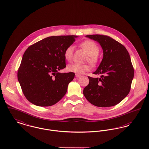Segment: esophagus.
<instances>
[{
	"mask_svg": "<svg viewBox=\"0 0 149 149\" xmlns=\"http://www.w3.org/2000/svg\"><path fill=\"white\" fill-rule=\"evenodd\" d=\"M80 77V75H79V74H75V77L76 78H79Z\"/></svg>",
	"mask_w": 149,
	"mask_h": 149,
	"instance_id": "obj_1",
	"label": "esophagus"
}]
</instances>
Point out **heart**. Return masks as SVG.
<instances>
[{"label": "heart", "mask_w": 149, "mask_h": 149, "mask_svg": "<svg viewBox=\"0 0 149 149\" xmlns=\"http://www.w3.org/2000/svg\"><path fill=\"white\" fill-rule=\"evenodd\" d=\"M80 46L87 52L89 57V61L92 63H95L97 61V56L100 53V48L98 45L93 41L86 40L80 44ZM74 50V46L73 45H68L64 51L65 58L70 61L72 60L73 52ZM91 66L89 64H80L77 63H73L69 64L67 69L70 72L81 74L91 70Z\"/></svg>", "instance_id": "b5f03b06"}]
</instances>
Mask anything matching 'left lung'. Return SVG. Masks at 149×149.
I'll use <instances>...</instances> for the list:
<instances>
[{"label": "left lung", "mask_w": 149, "mask_h": 149, "mask_svg": "<svg viewBox=\"0 0 149 149\" xmlns=\"http://www.w3.org/2000/svg\"><path fill=\"white\" fill-rule=\"evenodd\" d=\"M101 45L104 57L94 74L101 78L88 77L89 84L83 94L92 105L106 107L117 105L130 92L134 69L125 47L109 36L87 35Z\"/></svg>", "instance_id": "obj_1"}]
</instances>
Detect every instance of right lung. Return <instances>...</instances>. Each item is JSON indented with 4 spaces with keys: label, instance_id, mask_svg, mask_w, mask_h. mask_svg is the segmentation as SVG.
Wrapping results in <instances>:
<instances>
[{
    "label": "right lung",
    "instance_id": "add662e5",
    "mask_svg": "<svg viewBox=\"0 0 149 149\" xmlns=\"http://www.w3.org/2000/svg\"><path fill=\"white\" fill-rule=\"evenodd\" d=\"M75 35L52 36L29 46L24 53L17 78L27 100L39 106L58 102L67 92L75 73L58 72L66 67L64 51Z\"/></svg>",
    "mask_w": 149,
    "mask_h": 149
}]
</instances>
